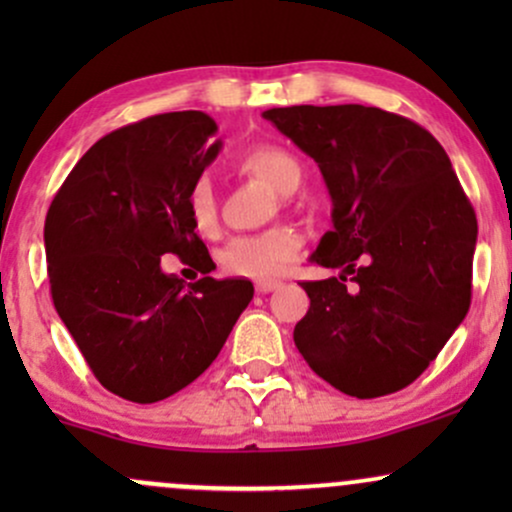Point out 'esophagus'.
<instances>
[{
  "label": "esophagus",
  "mask_w": 512,
  "mask_h": 512,
  "mask_svg": "<svg viewBox=\"0 0 512 512\" xmlns=\"http://www.w3.org/2000/svg\"><path fill=\"white\" fill-rule=\"evenodd\" d=\"M279 286H281L279 279H260L255 284V289H257V293H272L279 289Z\"/></svg>",
  "instance_id": "34e87169"
}]
</instances>
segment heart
I'll use <instances>...</instances> for the list:
<instances>
[{"label": "heart", "mask_w": 512, "mask_h": 512, "mask_svg": "<svg viewBox=\"0 0 512 512\" xmlns=\"http://www.w3.org/2000/svg\"><path fill=\"white\" fill-rule=\"evenodd\" d=\"M240 168L272 185L281 195H293L303 182V166L289 149L262 144L240 158ZM185 211L192 228L204 238L219 233V202L209 178H197L185 197ZM301 250V233L291 226H274L260 233L233 238L223 250L221 262L231 274L264 279L279 274Z\"/></svg>", "instance_id": "b5f03b06"}]
</instances>
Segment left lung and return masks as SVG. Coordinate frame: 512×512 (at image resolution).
Returning <instances> with one entry per match:
<instances>
[{
	"label": "left lung",
	"instance_id": "8db88e82",
	"mask_svg": "<svg viewBox=\"0 0 512 512\" xmlns=\"http://www.w3.org/2000/svg\"><path fill=\"white\" fill-rule=\"evenodd\" d=\"M262 117L320 168L332 231L310 260L342 269L303 281L310 308L293 342L344 395L402 390L440 354L472 301L477 216L448 154L416 122L366 105H293Z\"/></svg>",
	"mask_w": 512,
	"mask_h": 512
}]
</instances>
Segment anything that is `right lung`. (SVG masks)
<instances>
[{
	"mask_svg": "<svg viewBox=\"0 0 512 512\" xmlns=\"http://www.w3.org/2000/svg\"><path fill=\"white\" fill-rule=\"evenodd\" d=\"M199 110L146 117L98 139L67 175L45 219L57 315L105 390L161 402L219 356L252 301L248 279H214L185 211L190 185L219 156ZM178 254L205 276L184 286L160 269Z\"/></svg>",
	"mask_w": 512,
	"mask_h": 512,
	"instance_id": "right-lung-1",
	"label": "right lung"
}]
</instances>
